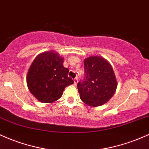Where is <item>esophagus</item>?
Wrapping results in <instances>:
<instances>
[{"instance_id": "obj_1", "label": "esophagus", "mask_w": 149, "mask_h": 149, "mask_svg": "<svg viewBox=\"0 0 149 149\" xmlns=\"http://www.w3.org/2000/svg\"><path fill=\"white\" fill-rule=\"evenodd\" d=\"M77 82H78V78L77 77L74 78V85H77Z\"/></svg>"}]
</instances>
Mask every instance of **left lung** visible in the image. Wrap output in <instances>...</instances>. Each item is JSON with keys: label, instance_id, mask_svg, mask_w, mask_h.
Listing matches in <instances>:
<instances>
[{"label": "left lung", "instance_id": "8db88e82", "mask_svg": "<svg viewBox=\"0 0 149 149\" xmlns=\"http://www.w3.org/2000/svg\"><path fill=\"white\" fill-rule=\"evenodd\" d=\"M84 76L77 84L79 96L89 106H100L113 96L117 81L110 63L100 56L88 57L84 61Z\"/></svg>", "mask_w": 149, "mask_h": 149}]
</instances>
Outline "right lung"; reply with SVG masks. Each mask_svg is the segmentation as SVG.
Listing matches in <instances>:
<instances>
[{"instance_id":"right-lung-1","label":"right lung","mask_w":149,"mask_h":149,"mask_svg":"<svg viewBox=\"0 0 149 149\" xmlns=\"http://www.w3.org/2000/svg\"><path fill=\"white\" fill-rule=\"evenodd\" d=\"M63 58L49 51L39 54L30 67L26 82L30 92L42 103H53L63 95L65 88L74 83Z\"/></svg>"}]
</instances>
